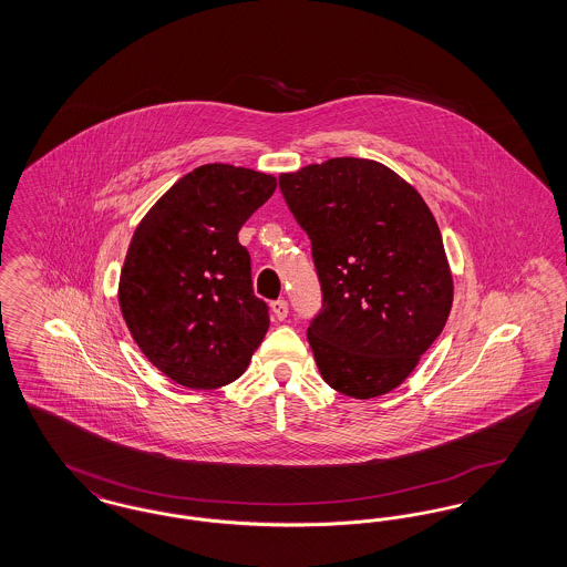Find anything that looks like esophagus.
Returning a JSON list of instances; mask_svg holds the SVG:
<instances>
[{
    "label": "esophagus",
    "instance_id": "esophagus-1",
    "mask_svg": "<svg viewBox=\"0 0 567 567\" xmlns=\"http://www.w3.org/2000/svg\"><path fill=\"white\" fill-rule=\"evenodd\" d=\"M271 315L276 321H285L289 315V303L285 299H276L271 301Z\"/></svg>",
    "mask_w": 567,
    "mask_h": 567
}]
</instances>
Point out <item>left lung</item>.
Segmentation results:
<instances>
[{
    "mask_svg": "<svg viewBox=\"0 0 567 567\" xmlns=\"http://www.w3.org/2000/svg\"><path fill=\"white\" fill-rule=\"evenodd\" d=\"M278 181L321 280L323 308L308 327L321 377L354 400L393 391L453 306V274L432 210L372 159L336 157Z\"/></svg>",
    "mask_w": 567,
    "mask_h": 567,
    "instance_id": "8db88e82",
    "label": "left lung"
}]
</instances>
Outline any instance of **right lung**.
Returning a JSON list of instances; mask_svg holds the SVG:
<instances>
[{"mask_svg":"<svg viewBox=\"0 0 567 567\" xmlns=\"http://www.w3.org/2000/svg\"><path fill=\"white\" fill-rule=\"evenodd\" d=\"M274 189L264 172L199 165L135 227L121 312L140 351L183 386L218 389L243 377L270 327L238 231Z\"/></svg>","mask_w":567,"mask_h":567,"instance_id":"obj_1","label":"right lung"}]
</instances>
